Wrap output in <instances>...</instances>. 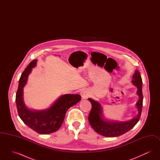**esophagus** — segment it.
Instances as JSON below:
<instances>
[{
    "label": "esophagus",
    "instance_id": "esophagus-1",
    "mask_svg": "<svg viewBox=\"0 0 160 160\" xmlns=\"http://www.w3.org/2000/svg\"><path fill=\"white\" fill-rule=\"evenodd\" d=\"M80 95H81L82 99H87L88 98V97L89 96L88 92L86 89H83L80 92Z\"/></svg>",
    "mask_w": 160,
    "mask_h": 160
}]
</instances>
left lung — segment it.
<instances>
[{
	"instance_id": "8db88e82",
	"label": "left lung",
	"mask_w": 160,
	"mask_h": 160,
	"mask_svg": "<svg viewBox=\"0 0 160 160\" xmlns=\"http://www.w3.org/2000/svg\"><path fill=\"white\" fill-rule=\"evenodd\" d=\"M132 83L137 89L138 100L136 103L138 114L128 121H117L107 119L103 114L102 107L98 101L88 98L92 104V109L89 115V121L92 128L100 135L107 137H118L132 129L138 122L142 113L143 106L142 79L138 70L132 76Z\"/></svg>"
}]
</instances>
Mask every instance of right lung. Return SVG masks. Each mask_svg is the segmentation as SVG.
Here are the masks:
<instances>
[{
	"instance_id": "obj_1",
	"label": "right lung",
	"mask_w": 160,
	"mask_h": 160,
	"mask_svg": "<svg viewBox=\"0 0 160 160\" xmlns=\"http://www.w3.org/2000/svg\"><path fill=\"white\" fill-rule=\"evenodd\" d=\"M37 63V59L32 61L20 77L15 102L18 115L27 126L39 134H48L60 128L67 111L80 101L81 96L78 94L62 95L46 109L34 110L29 108L23 99V88Z\"/></svg>"
}]
</instances>
